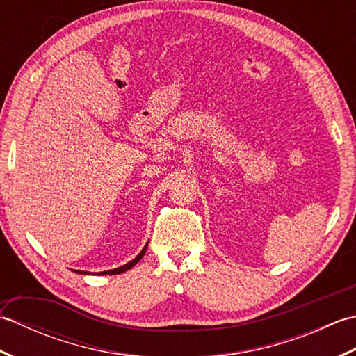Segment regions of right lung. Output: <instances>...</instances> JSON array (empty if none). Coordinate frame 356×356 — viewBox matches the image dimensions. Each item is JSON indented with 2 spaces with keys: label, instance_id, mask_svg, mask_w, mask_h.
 Segmentation results:
<instances>
[{
  "label": "right lung",
  "instance_id": "right-lung-1",
  "mask_svg": "<svg viewBox=\"0 0 356 356\" xmlns=\"http://www.w3.org/2000/svg\"><path fill=\"white\" fill-rule=\"evenodd\" d=\"M147 248H148V243L145 245V248L142 249L140 251V254L136 257L134 260H131V261H128L127 264H124V266H120V268H116V269H111V270H105V272H101V274L104 275V274H108V275H115V274H122V272H125V270H128V269H131L136 263H138L143 255H145V251H147ZM74 272H78V274H90V272H86V270H74Z\"/></svg>",
  "mask_w": 356,
  "mask_h": 356
}]
</instances>
